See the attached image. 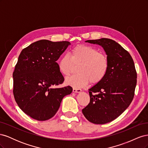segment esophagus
<instances>
[{
  "label": "esophagus",
  "mask_w": 148,
  "mask_h": 148,
  "mask_svg": "<svg viewBox=\"0 0 148 148\" xmlns=\"http://www.w3.org/2000/svg\"><path fill=\"white\" fill-rule=\"evenodd\" d=\"M81 91H82L81 89H79V88H73V92H80Z\"/></svg>",
  "instance_id": "obj_1"
}]
</instances>
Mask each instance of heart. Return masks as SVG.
I'll list each match as a JSON object with an SVG mask.
<instances>
[{
    "label": "heart",
    "instance_id": "heart-1",
    "mask_svg": "<svg viewBox=\"0 0 148 148\" xmlns=\"http://www.w3.org/2000/svg\"><path fill=\"white\" fill-rule=\"evenodd\" d=\"M70 57L62 56L57 62L58 69L65 76L69 75L73 65H79L77 75L66 78L65 83L75 88H83L88 84L101 82L105 78L109 70V60L107 57L96 48L88 45H78L71 49Z\"/></svg>",
    "mask_w": 148,
    "mask_h": 148
}]
</instances>
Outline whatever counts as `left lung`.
<instances>
[{
	"mask_svg": "<svg viewBox=\"0 0 148 148\" xmlns=\"http://www.w3.org/2000/svg\"><path fill=\"white\" fill-rule=\"evenodd\" d=\"M86 42L102 46L109 65L105 78L89 89L90 102L82 112L90 122L105 124L117 119L131 104L136 71L129 52L114 40L101 38Z\"/></svg>",
	"mask_w": 148,
	"mask_h": 148,
	"instance_id": "obj_1",
	"label": "left lung"
}]
</instances>
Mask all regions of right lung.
Segmentation results:
<instances>
[{"mask_svg":"<svg viewBox=\"0 0 148 148\" xmlns=\"http://www.w3.org/2000/svg\"><path fill=\"white\" fill-rule=\"evenodd\" d=\"M70 42L42 39L21 51L13 73V96L18 106L31 118L44 121L53 117L71 86L56 88L64 81L56 61Z\"/></svg>","mask_w":148,"mask_h":148,"instance_id":"1","label":"right lung"}]
</instances>
